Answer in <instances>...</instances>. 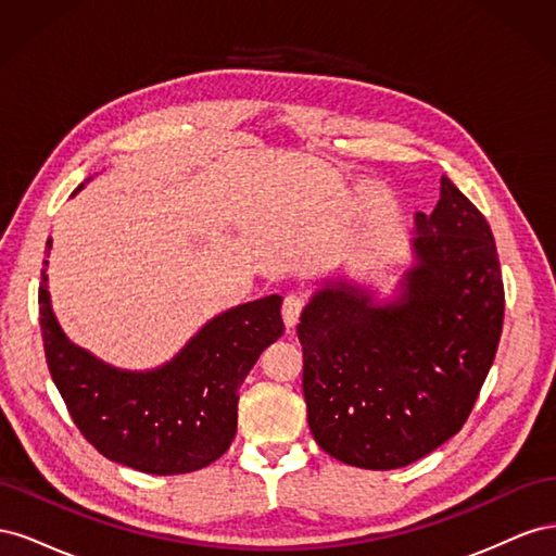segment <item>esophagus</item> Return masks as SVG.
<instances>
[{"mask_svg":"<svg viewBox=\"0 0 556 556\" xmlns=\"http://www.w3.org/2000/svg\"><path fill=\"white\" fill-rule=\"evenodd\" d=\"M304 311V296L288 294L282 301V323L288 329H292L299 323V315Z\"/></svg>","mask_w":556,"mask_h":556,"instance_id":"34e87169","label":"esophagus"}]
</instances>
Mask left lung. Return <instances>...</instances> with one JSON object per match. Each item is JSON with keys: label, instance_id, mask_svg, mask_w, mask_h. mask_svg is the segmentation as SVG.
Segmentation results:
<instances>
[{"label": "left lung", "instance_id": "obj_1", "mask_svg": "<svg viewBox=\"0 0 556 556\" xmlns=\"http://www.w3.org/2000/svg\"><path fill=\"white\" fill-rule=\"evenodd\" d=\"M410 252L390 299L345 276L323 280L296 327L311 433L350 466L401 468L450 441L498 348L496 243L447 176L433 213H415Z\"/></svg>", "mask_w": 556, "mask_h": 556}]
</instances>
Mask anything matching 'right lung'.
I'll use <instances>...</instances> for the list:
<instances>
[{"instance_id": "obj_1", "label": "right lung", "mask_w": 556, "mask_h": 556, "mask_svg": "<svg viewBox=\"0 0 556 556\" xmlns=\"http://www.w3.org/2000/svg\"><path fill=\"white\" fill-rule=\"evenodd\" d=\"M46 245L50 250L53 241ZM280 304L282 296L271 294L215 315L174 359L150 371L111 366L66 339L50 306L46 268L39 323L50 376L80 433L115 464L178 476L229 450L237 435L239 387L282 336Z\"/></svg>"}]
</instances>
